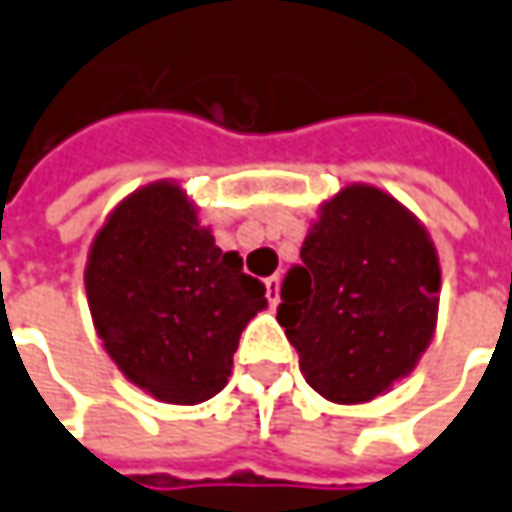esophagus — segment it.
Segmentation results:
<instances>
[{
	"instance_id": "1",
	"label": "esophagus",
	"mask_w": 512,
	"mask_h": 512,
	"mask_svg": "<svg viewBox=\"0 0 512 512\" xmlns=\"http://www.w3.org/2000/svg\"><path fill=\"white\" fill-rule=\"evenodd\" d=\"M279 276H270V279L264 281V287H267V301H270V307H276L279 304Z\"/></svg>"
}]
</instances>
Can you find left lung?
Segmentation results:
<instances>
[{
  "mask_svg": "<svg viewBox=\"0 0 512 512\" xmlns=\"http://www.w3.org/2000/svg\"><path fill=\"white\" fill-rule=\"evenodd\" d=\"M440 262L389 194L349 185L321 208L281 281L279 324L332 403H366L406 377L434 335Z\"/></svg>",
  "mask_w": 512,
  "mask_h": 512,
  "instance_id": "obj_1",
  "label": "left lung"
}]
</instances>
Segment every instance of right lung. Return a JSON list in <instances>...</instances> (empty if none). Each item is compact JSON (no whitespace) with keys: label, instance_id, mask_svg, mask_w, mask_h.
I'll use <instances>...</instances> for the list:
<instances>
[{"label":"right lung","instance_id":"1","mask_svg":"<svg viewBox=\"0 0 512 512\" xmlns=\"http://www.w3.org/2000/svg\"><path fill=\"white\" fill-rule=\"evenodd\" d=\"M87 298L109 358L135 386L194 406L225 389L239 335L267 307L264 284L219 250L171 183L140 188L89 250Z\"/></svg>","mask_w":512,"mask_h":512}]
</instances>
